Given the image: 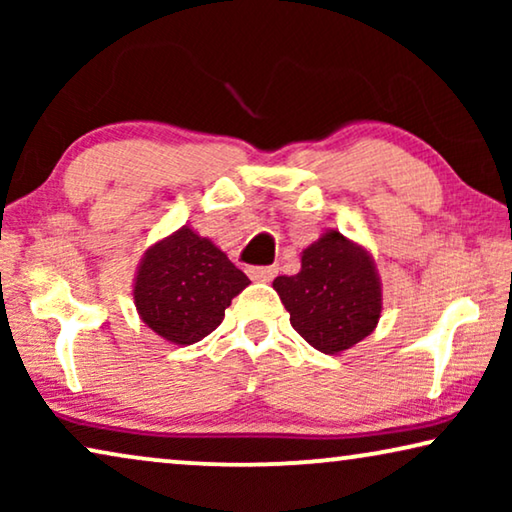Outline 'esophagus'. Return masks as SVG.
<instances>
[{
    "mask_svg": "<svg viewBox=\"0 0 512 512\" xmlns=\"http://www.w3.org/2000/svg\"><path fill=\"white\" fill-rule=\"evenodd\" d=\"M277 275V265H261V268H249V277L256 282H272Z\"/></svg>",
    "mask_w": 512,
    "mask_h": 512,
    "instance_id": "1",
    "label": "esophagus"
}]
</instances>
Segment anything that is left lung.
Instances as JSON below:
<instances>
[{
	"label": "left lung",
	"mask_w": 512,
	"mask_h": 512,
	"mask_svg": "<svg viewBox=\"0 0 512 512\" xmlns=\"http://www.w3.org/2000/svg\"><path fill=\"white\" fill-rule=\"evenodd\" d=\"M272 289L300 338L324 354H340L368 338L382 314L373 256L333 228L303 249L298 275L277 277Z\"/></svg>",
	"instance_id": "left-lung-1"
}]
</instances>
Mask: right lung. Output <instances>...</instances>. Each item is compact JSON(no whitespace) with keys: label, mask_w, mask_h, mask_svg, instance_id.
<instances>
[{"label":"right lung","mask_w":512,"mask_h":512,"mask_svg":"<svg viewBox=\"0 0 512 512\" xmlns=\"http://www.w3.org/2000/svg\"><path fill=\"white\" fill-rule=\"evenodd\" d=\"M247 286L249 277L209 237L181 226L146 249L132 296L153 333L184 347L212 333Z\"/></svg>","instance_id":"obj_1"}]
</instances>
